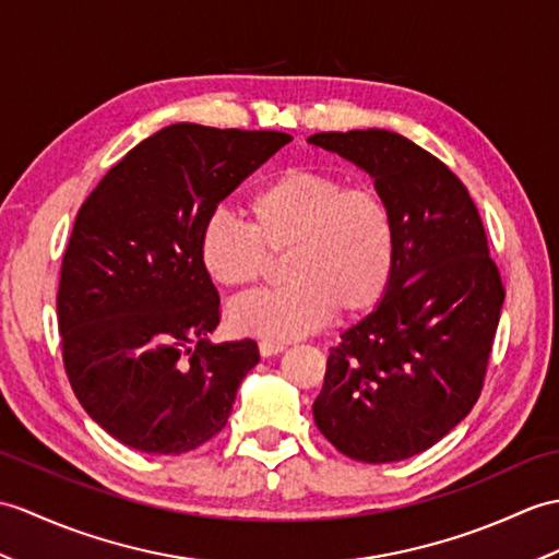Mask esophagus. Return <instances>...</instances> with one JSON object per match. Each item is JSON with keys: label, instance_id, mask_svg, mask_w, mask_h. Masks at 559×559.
<instances>
[{"label": "esophagus", "instance_id": "1", "mask_svg": "<svg viewBox=\"0 0 559 559\" xmlns=\"http://www.w3.org/2000/svg\"><path fill=\"white\" fill-rule=\"evenodd\" d=\"M285 349L283 343H271V341H262L259 343V355L262 357H274V355H281Z\"/></svg>", "mask_w": 559, "mask_h": 559}]
</instances>
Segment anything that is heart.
<instances>
[{"label": "heart", "instance_id": "b5f03b06", "mask_svg": "<svg viewBox=\"0 0 559 559\" xmlns=\"http://www.w3.org/2000/svg\"><path fill=\"white\" fill-rule=\"evenodd\" d=\"M250 224L216 212L204 221L198 259L224 290H248L266 276L271 257H288V288L233 302L230 326L245 335L288 343L341 317L367 314L383 300L395 269V221L369 186L285 168L248 200Z\"/></svg>", "mask_w": 559, "mask_h": 559}]
</instances>
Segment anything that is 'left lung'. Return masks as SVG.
<instances>
[{"mask_svg": "<svg viewBox=\"0 0 559 559\" xmlns=\"http://www.w3.org/2000/svg\"><path fill=\"white\" fill-rule=\"evenodd\" d=\"M307 142L369 174L395 221L391 285L331 347L311 412L347 457L409 460L476 405L504 302L498 266L469 190L433 154L381 128Z\"/></svg>", "mask_w": 559, "mask_h": 559, "instance_id": "left-lung-1", "label": "left lung"}]
</instances>
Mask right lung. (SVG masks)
Segmentation results:
<instances>
[{
	"instance_id": "right-lung-1",
	"label": "right lung",
	"mask_w": 559,
	"mask_h": 559,
	"mask_svg": "<svg viewBox=\"0 0 559 559\" xmlns=\"http://www.w3.org/2000/svg\"><path fill=\"white\" fill-rule=\"evenodd\" d=\"M276 131L176 123L109 168L75 216L57 317L73 393L119 443L183 455L226 426L254 341L214 343L204 221L288 145Z\"/></svg>"
}]
</instances>
